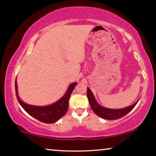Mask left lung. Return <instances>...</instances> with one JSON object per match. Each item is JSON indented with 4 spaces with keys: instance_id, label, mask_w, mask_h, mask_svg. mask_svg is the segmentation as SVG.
<instances>
[{
    "instance_id": "left-lung-1",
    "label": "left lung",
    "mask_w": 156,
    "mask_h": 156,
    "mask_svg": "<svg viewBox=\"0 0 156 156\" xmlns=\"http://www.w3.org/2000/svg\"><path fill=\"white\" fill-rule=\"evenodd\" d=\"M87 97H88L89 102L90 104V106L93 112L95 113L97 116H99L101 118L104 119H108V120H116L124 116L128 113H129L134 108V106L138 103V99L137 101L134 104L127 106L126 108H119V109H114V108H108L104 107L98 104L97 100L95 99L93 93L91 92L90 89L87 87Z\"/></svg>"
}]
</instances>
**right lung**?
<instances>
[{"mask_svg": "<svg viewBox=\"0 0 156 156\" xmlns=\"http://www.w3.org/2000/svg\"><path fill=\"white\" fill-rule=\"evenodd\" d=\"M17 80L15 82L16 86V94L17 99L27 114L30 115L38 121L45 123H53L61 119L68 110L69 106V99L72 93V91L76 85V82L72 83L68 87L67 91H66L65 95L58 101L55 102L54 104L48 106H39L27 104L23 102L18 96V85H17Z\"/></svg>", "mask_w": 156, "mask_h": 156, "instance_id": "add662e5", "label": "right lung"}]
</instances>
